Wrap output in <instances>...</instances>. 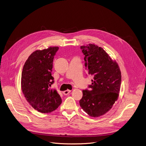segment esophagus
Instances as JSON below:
<instances>
[{
	"mask_svg": "<svg viewBox=\"0 0 146 146\" xmlns=\"http://www.w3.org/2000/svg\"><path fill=\"white\" fill-rule=\"evenodd\" d=\"M70 92H71V90H65V91H63V94H64V95H68Z\"/></svg>",
	"mask_w": 146,
	"mask_h": 146,
	"instance_id": "34e87169",
	"label": "esophagus"
}]
</instances>
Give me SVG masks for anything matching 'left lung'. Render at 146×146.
<instances>
[{"mask_svg": "<svg viewBox=\"0 0 146 146\" xmlns=\"http://www.w3.org/2000/svg\"><path fill=\"white\" fill-rule=\"evenodd\" d=\"M85 55L88 74L94 76L90 90H82L80 100L82 109L89 116H100L108 112L118 99L121 73L116 61L103 49L94 44L81 46Z\"/></svg>", "mask_w": 146, "mask_h": 146, "instance_id": "8db88e82", "label": "left lung"}]
</instances>
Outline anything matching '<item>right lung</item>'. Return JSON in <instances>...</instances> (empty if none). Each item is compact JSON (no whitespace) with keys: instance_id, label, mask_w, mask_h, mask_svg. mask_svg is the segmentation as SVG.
<instances>
[{"instance_id":"obj_1","label":"right lung","mask_w":146,"mask_h":146,"mask_svg":"<svg viewBox=\"0 0 146 146\" xmlns=\"http://www.w3.org/2000/svg\"><path fill=\"white\" fill-rule=\"evenodd\" d=\"M58 47H50L33 52L26 61L21 74V89L28 102L39 112L50 113L56 110L62 100L56 90L52 69Z\"/></svg>"}]
</instances>
